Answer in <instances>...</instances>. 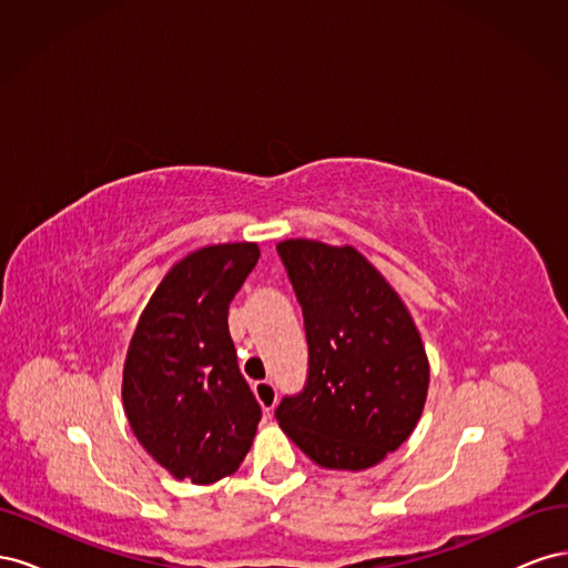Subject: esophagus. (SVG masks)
<instances>
[{
  "mask_svg": "<svg viewBox=\"0 0 568 568\" xmlns=\"http://www.w3.org/2000/svg\"><path fill=\"white\" fill-rule=\"evenodd\" d=\"M253 393H255V398H257V403H261V407L265 409V412H272L274 409V405H277V388L272 386V382H255L253 384Z\"/></svg>",
  "mask_w": 568,
  "mask_h": 568,
  "instance_id": "esophagus-1",
  "label": "esophagus"
}]
</instances>
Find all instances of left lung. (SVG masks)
Returning a JSON list of instances; mask_svg holds the SVG:
<instances>
[{"label":"left lung","instance_id":"left-lung-1","mask_svg":"<svg viewBox=\"0 0 568 568\" xmlns=\"http://www.w3.org/2000/svg\"><path fill=\"white\" fill-rule=\"evenodd\" d=\"M303 307L307 382L280 403L282 432L324 469L379 464L415 432L428 357L395 288L353 246L277 244Z\"/></svg>","mask_w":568,"mask_h":568}]
</instances>
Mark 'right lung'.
<instances>
[{"mask_svg":"<svg viewBox=\"0 0 568 568\" xmlns=\"http://www.w3.org/2000/svg\"><path fill=\"white\" fill-rule=\"evenodd\" d=\"M257 257L253 242L184 255L153 291L128 346L123 407L132 432L163 469L196 486L239 469L263 415L227 326Z\"/></svg>","mask_w":568,"mask_h":568,"instance_id":"obj_1","label":"right lung"}]
</instances>
